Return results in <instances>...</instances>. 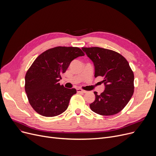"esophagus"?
<instances>
[{
	"mask_svg": "<svg viewBox=\"0 0 156 156\" xmlns=\"http://www.w3.org/2000/svg\"><path fill=\"white\" fill-rule=\"evenodd\" d=\"M76 91H77L78 93H82V94H85V93L87 92V91L83 90L81 89V88H78L76 89Z\"/></svg>",
	"mask_w": 156,
	"mask_h": 156,
	"instance_id": "1",
	"label": "esophagus"
}]
</instances>
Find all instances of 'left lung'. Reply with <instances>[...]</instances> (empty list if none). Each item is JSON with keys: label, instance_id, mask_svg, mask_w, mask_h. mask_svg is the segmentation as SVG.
<instances>
[{"label": "left lung", "instance_id": "left-lung-1", "mask_svg": "<svg viewBox=\"0 0 156 156\" xmlns=\"http://www.w3.org/2000/svg\"><path fill=\"white\" fill-rule=\"evenodd\" d=\"M81 49L94 65V76L103 77L105 90L100 95L94 92L95 99L90 104L94 112L111 116L120 112L134 92V75L128 62L120 54L101 47Z\"/></svg>", "mask_w": 156, "mask_h": 156}]
</instances>
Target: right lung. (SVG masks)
<instances>
[{"instance_id": "right-lung-1", "label": "right lung", "mask_w": 156, "mask_h": 156, "mask_svg": "<svg viewBox=\"0 0 156 156\" xmlns=\"http://www.w3.org/2000/svg\"><path fill=\"white\" fill-rule=\"evenodd\" d=\"M83 55L78 47H56L41 54L33 62L25 76V92L37 113L53 117L67 109L76 90L60 85L59 81L71 62Z\"/></svg>"}]
</instances>
